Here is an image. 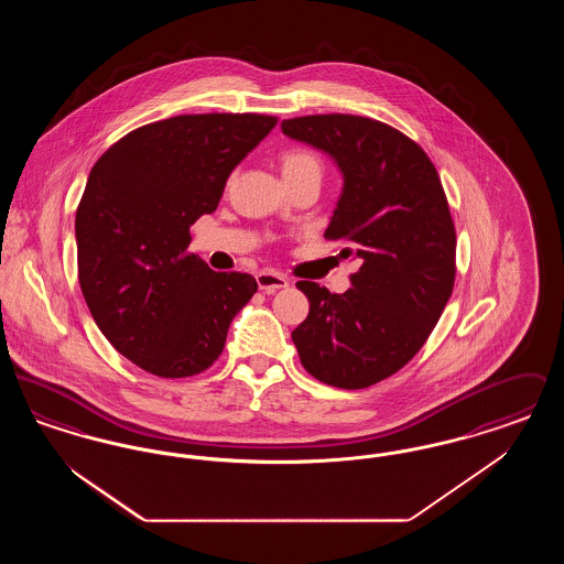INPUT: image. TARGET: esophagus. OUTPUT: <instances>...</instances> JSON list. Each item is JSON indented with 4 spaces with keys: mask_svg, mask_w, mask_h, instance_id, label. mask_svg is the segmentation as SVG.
<instances>
[{
    "mask_svg": "<svg viewBox=\"0 0 564 564\" xmlns=\"http://www.w3.org/2000/svg\"><path fill=\"white\" fill-rule=\"evenodd\" d=\"M256 281H258V288L264 292V294H272L276 290H283L290 285V279L281 272H272V270H262L256 274Z\"/></svg>",
    "mask_w": 564,
    "mask_h": 564,
    "instance_id": "1",
    "label": "esophagus"
}]
</instances>
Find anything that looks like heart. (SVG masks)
I'll return each instance as SVG.
<instances>
[{"instance_id": "b5f03b06", "label": "heart", "mask_w": 564, "mask_h": 564, "mask_svg": "<svg viewBox=\"0 0 564 564\" xmlns=\"http://www.w3.org/2000/svg\"><path fill=\"white\" fill-rule=\"evenodd\" d=\"M279 161H281V171H283L285 182L300 180L306 175L322 177V159L308 148H288L281 152Z\"/></svg>"}]
</instances>
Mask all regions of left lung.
Segmentation results:
<instances>
[{
    "label": "left lung",
    "instance_id": "8db88e82",
    "mask_svg": "<svg viewBox=\"0 0 564 564\" xmlns=\"http://www.w3.org/2000/svg\"><path fill=\"white\" fill-rule=\"evenodd\" d=\"M343 173L325 239L355 258L345 294L297 281L308 317L292 332L304 370L338 389H366L421 350L455 285L456 232L440 175L419 143L364 116L319 113L281 122Z\"/></svg>",
    "mask_w": 564,
    "mask_h": 564
}]
</instances>
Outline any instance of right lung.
<instances>
[{
  "label": "right lung",
  "instance_id": "add662e5",
  "mask_svg": "<svg viewBox=\"0 0 564 564\" xmlns=\"http://www.w3.org/2000/svg\"><path fill=\"white\" fill-rule=\"evenodd\" d=\"M264 113H186L139 127L95 162L76 212L82 294L111 347L162 378L200 375L258 292L188 253L235 166L274 129Z\"/></svg>",
  "mask_w": 564,
  "mask_h": 564
}]
</instances>
